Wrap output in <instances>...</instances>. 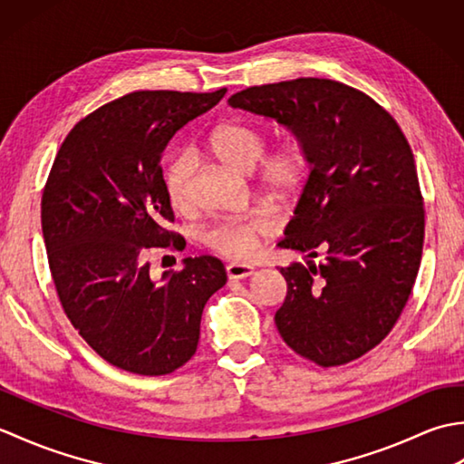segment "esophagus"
<instances>
[{"mask_svg":"<svg viewBox=\"0 0 464 464\" xmlns=\"http://www.w3.org/2000/svg\"><path fill=\"white\" fill-rule=\"evenodd\" d=\"M255 273V269L251 265H241V263H229L227 265V277L229 279H245V277H251Z\"/></svg>","mask_w":464,"mask_h":464,"instance_id":"34e87169","label":"esophagus"}]
</instances>
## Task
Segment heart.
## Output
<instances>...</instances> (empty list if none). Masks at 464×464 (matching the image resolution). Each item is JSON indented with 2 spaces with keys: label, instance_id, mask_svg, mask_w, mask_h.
Returning <instances> with one entry per match:
<instances>
[{
  "label": "heart",
  "instance_id": "obj_1",
  "mask_svg": "<svg viewBox=\"0 0 464 464\" xmlns=\"http://www.w3.org/2000/svg\"><path fill=\"white\" fill-rule=\"evenodd\" d=\"M211 153L231 169L251 173L259 160V183L269 195L287 199L299 189L309 169L307 151L301 141H283L267 155V131L259 125L229 121L217 125L207 137ZM193 157L187 151L171 155L163 167L167 199L177 211H189L193 205ZM277 231V221L267 213H255L243 219L219 221L203 231V243L213 251L233 259H247L261 239Z\"/></svg>",
  "mask_w": 464,
  "mask_h": 464
}]
</instances>
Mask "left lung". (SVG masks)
I'll return each mask as SVG.
<instances>
[{"label": "left lung", "instance_id": "8db88e82", "mask_svg": "<svg viewBox=\"0 0 464 464\" xmlns=\"http://www.w3.org/2000/svg\"><path fill=\"white\" fill-rule=\"evenodd\" d=\"M229 105L287 127L311 165L279 243L309 257L279 269L287 281L275 313L283 341L321 367L362 357L405 309L425 241L405 133L369 95L319 77L247 87Z\"/></svg>", "mask_w": 464, "mask_h": 464}]
</instances>
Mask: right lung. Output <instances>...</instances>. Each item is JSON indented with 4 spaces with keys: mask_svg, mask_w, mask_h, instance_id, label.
Returning a JSON list of instances; mask_svg holds the SVG:
<instances>
[{
    "mask_svg": "<svg viewBox=\"0 0 464 464\" xmlns=\"http://www.w3.org/2000/svg\"><path fill=\"white\" fill-rule=\"evenodd\" d=\"M225 93H127L83 117L49 171L42 231L57 297L85 343L117 369L157 377L183 367L197 351L205 303L227 283L211 255L185 259L161 281L150 275L151 253L185 247L167 231L175 217L161 155Z\"/></svg>",
    "mask_w": 464,
    "mask_h": 464,
    "instance_id": "obj_1",
    "label": "right lung"
}]
</instances>
